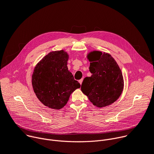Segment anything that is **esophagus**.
Wrapping results in <instances>:
<instances>
[{
  "instance_id": "34e87169",
  "label": "esophagus",
  "mask_w": 154,
  "mask_h": 154,
  "mask_svg": "<svg viewBox=\"0 0 154 154\" xmlns=\"http://www.w3.org/2000/svg\"><path fill=\"white\" fill-rule=\"evenodd\" d=\"M82 81H83V79H81L79 80V82L80 83V84H81V85L82 84Z\"/></svg>"
}]
</instances>
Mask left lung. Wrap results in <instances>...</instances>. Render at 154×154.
Wrapping results in <instances>:
<instances>
[{"instance_id": "obj_1", "label": "left lung", "mask_w": 154, "mask_h": 154, "mask_svg": "<svg viewBox=\"0 0 154 154\" xmlns=\"http://www.w3.org/2000/svg\"><path fill=\"white\" fill-rule=\"evenodd\" d=\"M90 62V77H86L81 85V91L96 106L102 108L116 101L124 87L122 71L112 56L93 51L87 54Z\"/></svg>"}]
</instances>
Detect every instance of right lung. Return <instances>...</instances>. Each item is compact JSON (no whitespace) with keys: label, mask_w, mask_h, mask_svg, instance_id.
Returning <instances> with one entry per match:
<instances>
[{"label":"right lung","mask_w":154,"mask_h":154,"mask_svg":"<svg viewBox=\"0 0 154 154\" xmlns=\"http://www.w3.org/2000/svg\"><path fill=\"white\" fill-rule=\"evenodd\" d=\"M69 54L64 50L49 52L36 65L32 75V85L39 100L54 109L63 108L70 94L80 84L69 71Z\"/></svg>","instance_id":"right-lung-1"}]
</instances>
